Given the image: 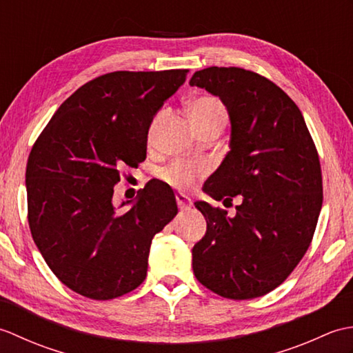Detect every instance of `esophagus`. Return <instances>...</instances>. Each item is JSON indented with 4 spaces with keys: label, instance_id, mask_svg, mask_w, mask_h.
Here are the masks:
<instances>
[{
    "label": "esophagus",
    "instance_id": "34e87169",
    "mask_svg": "<svg viewBox=\"0 0 353 353\" xmlns=\"http://www.w3.org/2000/svg\"><path fill=\"white\" fill-rule=\"evenodd\" d=\"M176 201L181 211H188V209H191V199L185 196V194H176Z\"/></svg>",
    "mask_w": 353,
    "mask_h": 353
}]
</instances>
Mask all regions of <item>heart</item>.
Listing matches in <instances>:
<instances>
[{"label": "heart", "instance_id": "heart-1", "mask_svg": "<svg viewBox=\"0 0 353 353\" xmlns=\"http://www.w3.org/2000/svg\"><path fill=\"white\" fill-rule=\"evenodd\" d=\"M190 117L196 129L212 123H224L226 121V108L216 97L201 95L191 101ZM206 170V163L179 161L162 170L161 176L165 182L182 190L191 186L197 181V177L205 174Z\"/></svg>", "mask_w": 353, "mask_h": 353}]
</instances>
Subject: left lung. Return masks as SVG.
<instances>
[{"label":"left lung","instance_id":"left-lung-1","mask_svg":"<svg viewBox=\"0 0 353 353\" xmlns=\"http://www.w3.org/2000/svg\"><path fill=\"white\" fill-rule=\"evenodd\" d=\"M190 85L219 97L230 121L229 153L203 191L243 200L235 216L194 203L206 220L192 247L194 274L223 297L264 296L287 279L316 230L323 201L316 145L296 103L256 72L211 66Z\"/></svg>","mask_w":353,"mask_h":353}]
</instances>
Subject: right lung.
<instances>
[{
    "label": "right lung",
    "mask_w": 353,
    "mask_h": 353,
    "mask_svg": "<svg viewBox=\"0 0 353 353\" xmlns=\"http://www.w3.org/2000/svg\"><path fill=\"white\" fill-rule=\"evenodd\" d=\"M186 72L97 77L61 104L34 142L26 171L30 230L51 272L81 296L109 301L139 287L153 236L177 214L174 192L161 182L119 206L114 186L119 168L145 159L153 118Z\"/></svg>",
    "instance_id": "add662e5"
}]
</instances>
